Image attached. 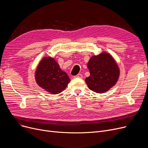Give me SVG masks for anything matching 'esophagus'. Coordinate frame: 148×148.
Masks as SVG:
<instances>
[{
  "mask_svg": "<svg viewBox=\"0 0 148 148\" xmlns=\"http://www.w3.org/2000/svg\"><path fill=\"white\" fill-rule=\"evenodd\" d=\"M74 78H82L83 75L81 74H77V75L74 76Z\"/></svg>",
  "mask_w": 148,
  "mask_h": 148,
  "instance_id": "34e87169",
  "label": "esophagus"
}]
</instances>
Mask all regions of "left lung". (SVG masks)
Masks as SVG:
<instances>
[{
	"label": "left lung",
	"mask_w": 148,
	"mask_h": 148,
	"mask_svg": "<svg viewBox=\"0 0 148 148\" xmlns=\"http://www.w3.org/2000/svg\"><path fill=\"white\" fill-rule=\"evenodd\" d=\"M90 76L85 79L88 86L97 93H104L116 84L119 68L109 53L103 52L90 58L88 63Z\"/></svg>",
	"instance_id": "1"
}]
</instances>
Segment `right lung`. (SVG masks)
Returning <instances> with one entry per match:
<instances>
[{
	"label": "right lung",
	"mask_w": 148,
	"mask_h": 148,
	"mask_svg": "<svg viewBox=\"0 0 148 148\" xmlns=\"http://www.w3.org/2000/svg\"><path fill=\"white\" fill-rule=\"evenodd\" d=\"M35 77L39 86L51 94H58L65 90L71 80L51 57H45L40 61Z\"/></svg>",
	"instance_id": "1"
}]
</instances>
